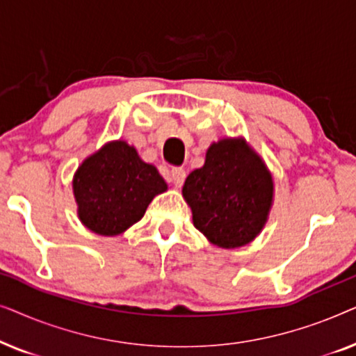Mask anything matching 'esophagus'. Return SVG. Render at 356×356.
I'll list each match as a JSON object with an SVG mask.
<instances>
[{
	"label": "esophagus",
	"mask_w": 356,
	"mask_h": 356,
	"mask_svg": "<svg viewBox=\"0 0 356 356\" xmlns=\"http://www.w3.org/2000/svg\"><path fill=\"white\" fill-rule=\"evenodd\" d=\"M184 178H186V172H184V168H181V167L172 168V179H173L175 186H177V188L183 186Z\"/></svg>",
	"instance_id": "34e87169"
}]
</instances>
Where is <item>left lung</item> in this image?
I'll use <instances>...</instances> for the list:
<instances>
[{
	"mask_svg": "<svg viewBox=\"0 0 356 356\" xmlns=\"http://www.w3.org/2000/svg\"><path fill=\"white\" fill-rule=\"evenodd\" d=\"M272 191L262 160L233 139L212 144L204 167L194 170L183 186L194 227L227 250L254 240L267 220Z\"/></svg>",
	"mask_w": 356,
	"mask_h": 356,
	"instance_id": "left-lung-1",
	"label": "left lung"
}]
</instances>
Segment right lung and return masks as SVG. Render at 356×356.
Masks as SVG:
<instances>
[{
    "label": "right lung",
    "mask_w": 356,
    "mask_h": 356,
    "mask_svg": "<svg viewBox=\"0 0 356 356\" xmlns=\"http://www.w3.org/2000/svg\"><path fill=\"white\" fill-rule=\"evenodd\" d=\"M79 218L94 233L115 236L143 218L155 194L167 189L157 168L123 140L106 144L74 175Z\"/></svg>",
    "instance_id": "add662e5"
}]
</instances>
